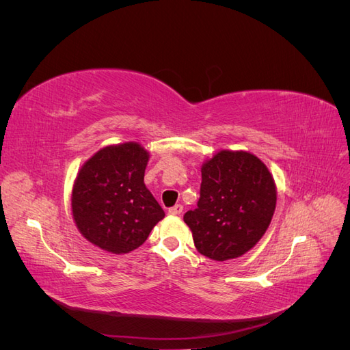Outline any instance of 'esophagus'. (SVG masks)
Instances as JSON below:
<instances>
[{
  "label": "esophagus",
  "mask_w": 350,
  "mask_h": 350,
  "mask_svg": "<svg viewBox=\"0 0 350 350\" xmlns=\"http://www.w3.org/2000/svg\"><path fill=\"white\" fill-rule=\"evenodd\" d=\"M167 213L169 215H172V216H179L183 213V206L181 204H176V206H174V207H171L167 210Z\"/></svg>",
  "instance_id": "34e87169"
}]
</instances>
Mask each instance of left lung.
Wrapping results in <instances>:
<instances>
[{"label": "left lung", "instance_id": "left-lung-1", "mask_svg": "<svg viewBox=\"0 0 350 350\" xmlns=\"http://www.w3.org/2000/svg\"><path fill=\"white\" fill-rule=\"evenodd\" d=\"M278 189L269 167L243 150H220L201 166L200 200L184 215L200 254L215 261L238 258L266 234Z\"/></svg>", "mask_w": 350, "mask_h": 350}]
</instances>
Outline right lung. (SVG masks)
Here are the masks:
<instances>
[{
	"label": "right lung",
	"instance_id": "obj_1",
	"mask_svg": "<svg viewBox=\"0 0 350 350\" xmlns=\"http://www.w3.org/2000/svg\"><path fill=\"white\" fill-rule=\"evenodd\" d=\"M149 152L140 143L111 144L88 159L71 191L72 219L94 247L126 254L165 217L144 184Z\"/></svg>",
	"mask_w": 350,
	"mask_h": 350
}]
</instances>
